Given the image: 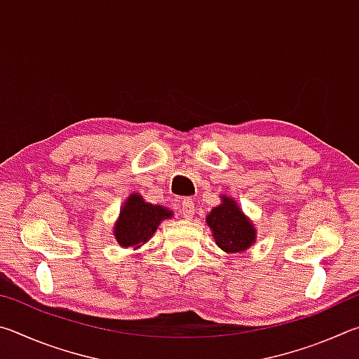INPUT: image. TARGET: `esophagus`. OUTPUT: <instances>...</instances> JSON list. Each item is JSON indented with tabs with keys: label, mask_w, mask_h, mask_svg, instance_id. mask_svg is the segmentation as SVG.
Returning <instances> with one entry per match:
<instances>
[{
	"label": "esophagus",
	"mask_w": 359,
	"mask_h": 359,
	"mask_svg": "<svg viewBox=\"0 0 359 359\" xmlns=\"http://www.w3.org/2000/svg\"><path fill=\"white\" fill-rule=\"evenodd\" d=\"M180 214H182V217L187 218V220L193 218V215H194V203L191 201V199H182Z\"/></svg>",
	"instance_id": "obj_1"
}]
</instances>
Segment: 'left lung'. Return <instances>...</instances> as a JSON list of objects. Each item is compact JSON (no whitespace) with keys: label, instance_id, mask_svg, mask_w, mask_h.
Wrapping results in <instances>:
<instances>
[{"label":"left lung","instance_id":"obj_1","mask_svg":"<svg viewBox=\"0 0 359 359\" xmlns=\"http://www.w3.org/2000/svg\"><path fill=\"white\" fill-rule=\"evenodd\" d=\"M222 204L209 212L205 223L215 244L228 253H244L257 242V228L236 199L220 194Z\"/></svg>","mask_w":359,"mask_h":359}]
</instances>
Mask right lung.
I'll return each mask as SVG.
<instances>
[{
	"label": "right lung",
	"mask_w": 359,
	"mask_h": 359,
	"mask_svg": "<svg viewBox=\"0 0 359 359\" xmlns=\"http://www.w3.org/2000/svg\"><path fill=\"white\" fill-rule=\"evenodd\" d=\"M172 218V210L165 205L145 203L139 193H131L120 209L112 234L123 248H139L149 242L163 220Z\"/></svg>",
	"instance_id": "right-lung-1"
}]
</instances>
